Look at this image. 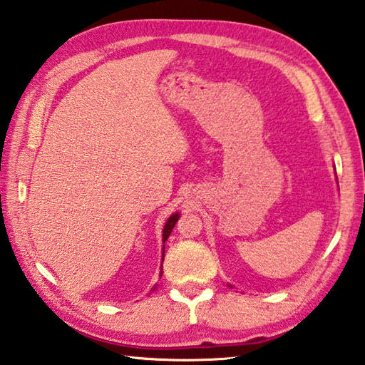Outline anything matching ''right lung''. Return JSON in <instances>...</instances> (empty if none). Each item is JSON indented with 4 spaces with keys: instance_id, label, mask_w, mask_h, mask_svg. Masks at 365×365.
Wrapping results in <instances>:
<instances>
[{
    "instance_id": "right-lung-1",
    "label": "right lung",
    "mask_w": 365,
    "mask_h": 365,
    "mask_svg": "<svg viewBox=\"0 0 365 365\" xmlns=\"http://www.w3.org/2000/svg\"><path fill=\"white\" fill-rule=\"evenodd\" d=\"M178 218H180V213H174V215L169 217V220L166 221V225H164V230H163V242L168 240V237L170 235V232H173ZM163 259H164V247H163Z\"/></svg>"
}]
</instances>
